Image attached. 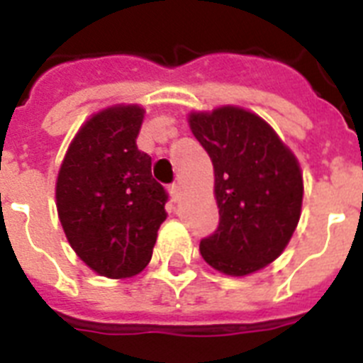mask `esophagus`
I'll list each match as a JSON object with an SVG mask.
<instances>
[{"label":"esophagus","mask_w":363,"mask_h":363,"mask_svg":"<svg viewBox=\"0 0 363 363\" xmlns=\"http://www.w3.org/2000/svg\"><path fill=\"white\" fill-rule=\"evenodd\" d=\"M169 191H171V196L174 198L176 201L182 198V185H179V184H172L171 187H169Z\"/></svg>","instance_id":"esophagus-1"}]
</instances>
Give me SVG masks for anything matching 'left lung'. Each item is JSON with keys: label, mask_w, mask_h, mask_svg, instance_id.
I'll use <instances>...</instances> for the list:
<instances>
[{"label": "left lung", "mask_w": 363, "mask_h": 363, "mask_svg": "<svg viewBox=\"0 0 363 363\" xmlns=\"http://www.w3.org/2000/svg\"><path fill=\"white\" fill-rule=\"evenodd\" d=\"M189 125L214 167L220 223L200 252L216 271L245 277L284 252L301 214L296 156L265 120L242 107L191 112Z\"/></svg>", "instance_id": "1"}]
</instances>
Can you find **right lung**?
<instances>
[{"label":"right lung","mask_w":363,"mask_h":363,"mask_svg":"<svg viewBox=\"0 0 363 363\" xmlns=\"http://www.w3.org/2000/svg\"><path fill=\"white\" fill-rule=\"evenodd\" d=\"M143 114L140 105L92 114L57 172V216L70 247L92 271L114 280L147 267L167 218L165 189L136 145Z\"/></svg>","instance_id":"right-lung-1"}]
</instances>
